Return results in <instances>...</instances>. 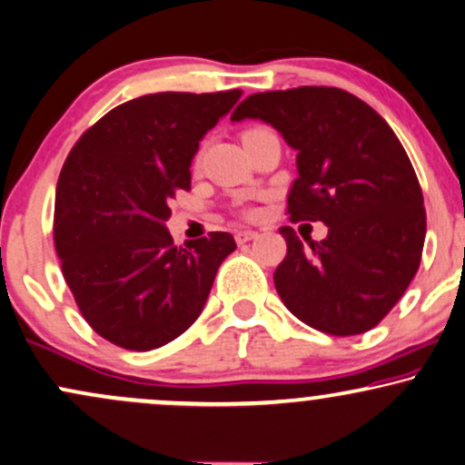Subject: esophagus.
I'll return each instance as SVG.
<instances>
[{
    "label": "esophagus",
    "instance_id": "34e87169",
    "mask_svg": "<svg viewBox=\"0 0 465 465\" xmlns=\"http://www.w3.org/2000/svg\"><path fill=\"white\" fill-rule=\"evenodd\" d=\"M260 233L252 232V229H242V232H236V242L238 244H246L251 242V240H255Z\"/></svg>",
    "mask_w": 465,
    "mask_h": 465
}]
</instances>
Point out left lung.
Here are the masks:
<instances>
[{
  "label": "left lung",
  "instance_id": "obj_1",
  "mask_svg": "<svg viewBox=\"0 0 465 465\" xmlns=\"http://www.w3.org/2000/svg\"><path fill=\"white\" fill-rule=\"evenodd\" d=\"M242 120L266 122L296 150L290 219L328 227L309 249L281 227V301L315 331H371L414 279L427 232L419 178L397 134L354 94L324 85L252 94L232 114Z\"/></svg>",
  "mask_w": 465,
  "mask_h": 465
}]
</instances>
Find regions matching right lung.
Listing matches in <instances>:
<instances>
[{
    "mask_svg": "<svg viewBox=\"0 0 465 465\" xmlns=\"http://www.w3.org/2000/svg\"><path fill=\"white\" fill-rule=\"evenodd\" d=\"M242 92H158L133 98L81 134L55 191L53 236L85 322L124 350L169 343L203 311L227 232L173 246L169 202L191 189L199 141Z\"/></svg>",
    "mask_w": 465,
    "mask_h": 465,
    "instance_id": "right-lung-1",
    "label": "right lung"
}]
</instances>
